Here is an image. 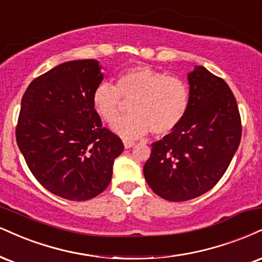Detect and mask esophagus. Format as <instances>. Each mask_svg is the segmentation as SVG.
Listing matches in <instances>:
<instances>
[{"label": "esophagus", "instance_id": "esophagus-1", "mask_svg": "<svg viewBox=\"0 0 262 262\" xmlns=\"http://www.w3.org/2000/svg\"><path fill=\"white\" fill-rule=\"evenodd\" d=\"M123 145H124V149H130L132 146H134V141L124 140L123 141Z\"/></svg>", "mask_w": 262, "mask_h": 262}]
</instances>
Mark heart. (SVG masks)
Masks as SVG:
<instances>
[{
    "mask_svg": "<svg viewBox=\"0 0 262 262\" xmlns=\"http://www.w3.org/2000/svg\"><path fill=\"white\" fill-rule=\"evenodd\" d=\"M130 99L128 116L111 125L112 132L133 140L151 132L156 137L171 133L188 111L189 88L184 80L168 77L147 66L127 69L117 77L116 85L100 83L93 93V106L107 123L115 121L121 97Z\"/></svg>",
    "mask_w": 262,
    "mask_h": 262,
    "instance_id": "1",
    "label": "heart"
}]
</instances>
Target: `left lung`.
Here are the masks:
<instances>
[{"label":"left lung","instance_id":"obj_1","mask_svg":"<svg viewBox=\"0 0 262 262\" xmlns=\"http://www.w3.org/2000/svg\"><path fill=\"white\" fill-rule=\"evenodd\" d=\"M188 83L185 117L174 130L151 144L144 166L149 187L168 201L191 200L215 187L242 138L237 101L226 81L195 66Z\"/></svg>","mask_w":262,"mask_h":262}]
</instances>
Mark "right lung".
<instances>
[{
	"label": "right lung",
	"mask_w": 262,
	"mask_h": 262,
	"mask_svg": "<svg viewBox=\"0 0 262 262\" xmlns=\"http://www.w3.org/2000/svg\"><path fill=\"white\" fill-rule=\"evenodd\" d=\"M102 80L96 59L68 61L31 81L21 99L18 147L36 181L63 199L102 193L124 149L94 110L93 93Z\"/></svg>",
	"instance_id": "right-lung-1"
}]
</instances>
